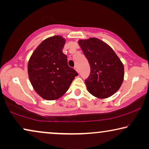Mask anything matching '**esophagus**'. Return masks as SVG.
Returning a JSON list of instances; mask_svg holds the SVG:
<instances>
[{
  "label": "esophagus",
  "instance_id": "1",
  "mask_svg": "<svg viewBox=\"0 0 149 149\" xmlns=\"http://www.w3.org/2000/svg\"><path fill=\"white\" fill-rule=\"evenodd\" d=\"M74 69H75V70L77 71V72H79V69H78V68H77V66H74Z\"/></svg>",
  "mask_w": 149,
  "mask_h": 149
}]
</instances>
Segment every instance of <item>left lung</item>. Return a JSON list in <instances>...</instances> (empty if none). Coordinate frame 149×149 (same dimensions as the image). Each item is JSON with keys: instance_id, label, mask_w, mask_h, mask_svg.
I'll return each mask as SVG.
<instances>
[{"instance_id": "8db88e82", "label": "left lung", "mask_w": 149, "mask_h": 149, "mask_svg": "<svg viewBox=\"0 0 149 149\" xmlns=\"http://www.w3.org/2000/svg\"><path fill=\"white\" fill-rule=\"evenodd\" d=\"M91 67L85 81L89 93L97 98L111 97L119 90L124 79V66L114 50L99 38L79 40Z\"/></svg>"}]
</instances>
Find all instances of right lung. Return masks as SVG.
<instances>
[{
  "instance_id": "add662e5",
  "label": "right lung",
  "mask_w": 149,
  "mask_h": 149,
  "mask_svg": "<svg viewBox=\"0 0 149 149\" xmlns=\"http://www.w3.org/2000/svg\"><path fill=\"white\" fill-rule=\"evenodd\" d=\"M66 39L54 36L45 39L35 49L28 64V74L34 91L42 98L56 100L68 91L75 70L68 66L62 49Z\"/></svg>"
}]
</instances>
